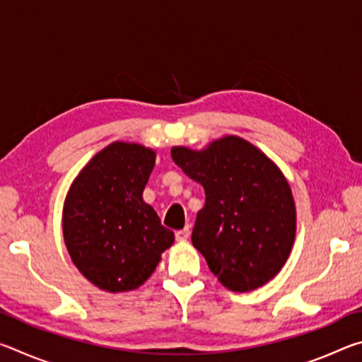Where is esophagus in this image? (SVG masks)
Returning <instances> with one entry per match:
<instances>
[{
  "label": "esophagus",
  "instance_id": "1",
  "mask_svg": "<svg viewBox=\"0 0 362 362\" xmlns=\"http://www.w3.org/2000/svg\"><path fill=\"white\" fill-rule=\"evenodd\" d=\"M188 236H189V228L188 226H185V228L183 230H179L175 233V240L177 241H185V240H188Z\"/></svg>",
  "mask_w": 362,
  "mask_h": 362
}]
</instances>
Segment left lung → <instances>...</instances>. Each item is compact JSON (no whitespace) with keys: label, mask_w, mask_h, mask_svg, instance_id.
I'll use <instances>...</instances> for the list:
<instances>
[{"label":"left lung","mask_w":362,"mask_h":362,"mask_svg":"<svg viewBox=\"0 0 362 362\" xmlns=\"http://www.w3.org/2000/svg\"><path fill=\"white\" fill-rule=\"evenodd\" d=\"M170 156L204 188L192 243L214 276L235 292L254 291L276 276L296 238V204L276 164L235 136L203 151L174 146Z\"/></svg>","instance_id":"8db88e82"}]
</instances>
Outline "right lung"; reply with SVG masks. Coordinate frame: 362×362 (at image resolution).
I'll list each match as a JSON object with an SVG mask.
<instances>
[{
	"label": "right lung",
	"instance_id": "1",
	"mask_svg": "<svg viewBox=\"0 0 362 362\" xmlns=\"http://www.w3.org/2000/svg\"><path fill=\"white\" fill-rule=\"evenodd\" d=\"M155 151L115 142L97 153L73 182L64 206V240L76 268L108 292L137 289L173 246L142 193Z\"/></svg>",
	"mask_w": 362,
	"mask_h": 362
}]
</instances>
